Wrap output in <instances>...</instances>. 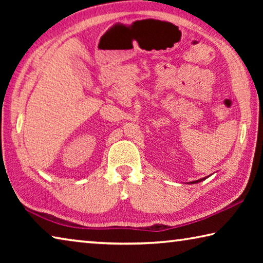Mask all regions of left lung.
<instances>
[{"instance_id":"8db88e82","label":"left lung","mask_w":263,"mask_h":263,"mask_svg":"<svg viewBox=\"0 0 263 263\" xmlns=\"http://www.w3.org/2000/svg\"><path fill=\"white\" fill-rule=\"evenodd\" d=\"M203 180H205V177H204V179H201V180H197V181H194V182H190V183H198V182H201V181H203Z\"/></svg>"}]
</instances>
